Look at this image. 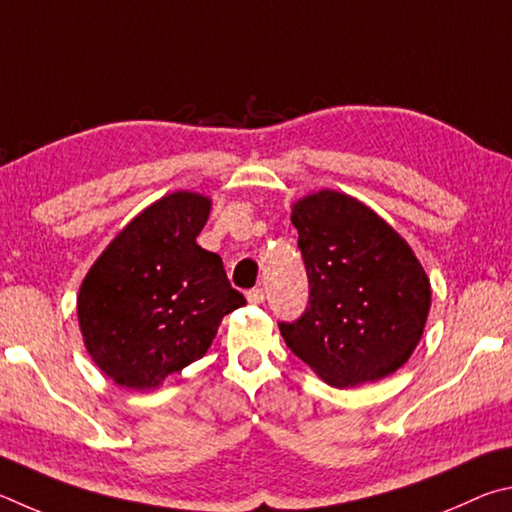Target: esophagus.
<instances>
[{"instance_id": "obj_1", "label": "esophagus", "mask_w": 512, "mask_h": 512, "mask_svg": "<svg viewBox=\"0 0 512 512\" xmlns=\"http://www.w3.org/2000/svg\"><path fill=\"white\" fill-rule=\"evenodd\" d=\"M247 301L256 303V306H258V303H263L265 301V290L263 288H251L247 292Z\"/></svg>"}]
</instances>
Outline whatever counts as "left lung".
Segmentation results:
<instances>
[{"instance_id": "obj_1", "label": "left lung", "mask_w": 512, "mask_h": 512, "mask_svg": "<svg viewBox=\"0 0 512 512\" xmlns=\"http://www.w3.org/2000/svg\"><path fill=\"white\" fill-rule=\"evenodd\" d=\"M308 270L301 319L279 324L290 351L330 387L378 382L423 337L432 285L407 240L355 197L310 193L292 204Z\"/></svg>"}]
</instances>
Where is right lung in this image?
<instances>
[{
  "mask_svg": "<svg viewBox=\"0 0 512 512\" xmlns=\"http://www.w3.org/2000/svg\"><path fill=\"white\" fill-rule=\"evenodd\" d=\"M211 213L202 193L175 191L116 233L78 290V326L114 384L157 389L209 351L224 315L245 306L222 258L197 245Z\"/></svg>",
  "mask_w": 512,
  "mask_h": 512,
  "instance_id": "right-lung-1",
  "label": "right lung"
}]
</instances>
